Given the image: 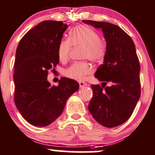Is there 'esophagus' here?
Instances as JSON below:
<instances>
[{
  "label": "esophagus",
  "mask_w": 155,
  "mask_h": 155,
  "mask_svg": "<svg viewBox=\"0 0 155 155\" xmlns=\"http://www.w3.org/2000/svg\"><path fill=\"white\" fill-rule=\"evenodd\" d=\"M79 87H85L87 85L86 82H84V81H79Z\"/></svg>",
  "instance_id": "esophagus-1"
}]
</instances>
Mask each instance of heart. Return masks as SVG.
<instances>
[{
	"mask_svg": "<svg viewBox=\"0 0 155 155\" xmlns=\"http://www.w3.org/2000/svg\"><path fill=\"white\" fill-rule=\"evenodd\" d=\"M72 45L83 47L81 59H88L92 62L102 60L107 54L106 43L100 39L98 32L86 25L74 27L70 31L68 40L59 42L57 54L61 62H64L68 59ZM91 71V66L87 62H75L64 70V75L73 80L79 81Z\"/></svg>",
	"mask_w": 155,
	"mask_h": 155,
	"instance_id": "b5f03b06",
	"label": "heart"
}]
</instances>
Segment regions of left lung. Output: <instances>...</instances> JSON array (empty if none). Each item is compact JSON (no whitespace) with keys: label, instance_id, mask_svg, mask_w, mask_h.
I'll return each instance as SVG.
<instances>
[{"label":"left lung","instance_id":"8db88e82","mask_svg":"<svg viewBox=\"0 0 155 155\" xmlns=\"http://www.w3.org/2000/svg\"><path fill=\"white\" fill-rule=\"evenodd\" d=\"M82 22L101 28L107 42L104 62L95 74L102 83L101 86L91 85L93 96L88 109L100 124L115 127L130 118L140 96V66L135 44L118 25L93 20ZM107 82L111 85L105 88Z\"/></svg>","mask_w":155,"mask_h":155}]
</instances>
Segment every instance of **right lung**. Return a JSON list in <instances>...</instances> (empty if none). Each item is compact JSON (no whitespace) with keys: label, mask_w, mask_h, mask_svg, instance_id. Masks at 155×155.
Segmentation results:
<instances>
[{"label":"right lung","mask_w":155,"mask_h":155,"mask_svg":"<svg viewBox=\"0 0 155 155\" xmlns=\"http://www.w3.org/2000/svg\"><path fill=\"white\" fill-rule=\"evenodd\" d=\"M67 28L62 21H42L25 34L17 48L15 103L31 125L53 123L62 113L68 98L79 89V83L68 78H61L58 86H51L47 81L48 71L59 63L57 48Z\"/></svg>","instance_id":"add662e5"}]
</instances>
